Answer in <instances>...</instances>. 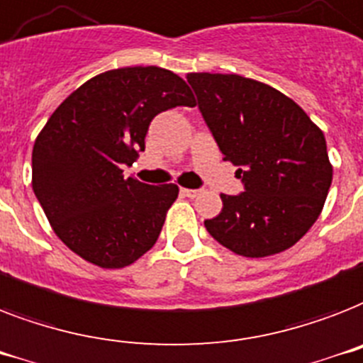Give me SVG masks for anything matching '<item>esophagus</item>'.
Here are the masks:
<instances>
[{
	"label": "esophagus",
	"instance_id": "1",
	"mask_svg": "<svg viewBox=\"0 0 363 363\" xmlns=\"http://www.w3.org/2000/svg\"><path fill=\"white\" fill-rule=\"evenodd\" d=\"M182 193L185 196H189V199H195V196H199L202 193V189H182Z\"/></svg>",
	"mask_w": 363,
	"mask_h": 363
}]
</instances>
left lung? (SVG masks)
<instances>
[{
	"label": "left lung",
	"mask_w": 363,
	"mask_h": 363,
	"mask_svg": "<svg viewBox=\"0 0 363 363\" xmlns=\"http://www.w3.org/2000/svg\"><path fill=\"white\" fill-rule=\"evenodd\" d=\"M187 82L243 184L242 193L221 195V213L206 219V230L251 259L292 247L318 219L332 185L323 131L268 84L211 72H191Z\"/></svg>",
	"instance_id": "8db88e82"
}]
</instances>
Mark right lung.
I'll return each instance as SVG.
<instances>
[{"label": "right lung", "instance_id": "add662e5", "mask_svg": "<svg viewBox=\"0 0 363 363\" xmlns=\"http://www.w3.org/2000/svg\"><path fill=\"white\" fill-rule=\"evenodd\" d=\"M195 106L189 86L161 67L89 78L46 121L31 153L33 193L67 247L101 268H123L157 242L178 185L123 176L157 114Z\"/></svg>", "mask_w": 363, "mask_h": 363}]
</instances>
